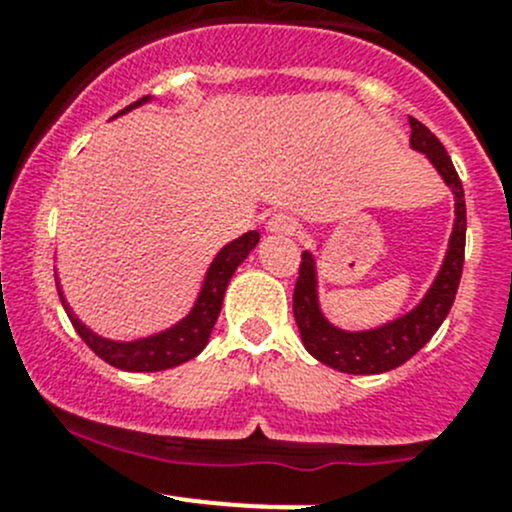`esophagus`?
I'll return each mask as SVG.
<instances>
[{
    "mask_svg": "<svg viewBox=\"0 0 512 512\" xmlns=\"http://www.w3.org/2000/svg\"><path fill=\"white\" fill-rule=\"evenodd\" d=\"M265 230L270 232V235L289 237V235H294V230H297V220L287 213H275L270 220H267Z\"/></svg>",
    "mask_w": 512,
    "mask_h": 512,
    "instance_id": "34e87169",
    "label": "esophagus"
}]
</instances>
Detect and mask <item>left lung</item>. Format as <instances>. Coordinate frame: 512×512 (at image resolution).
Masks as SVG:
<instances>
[{"label": "left lung", "mask_w": 512, "mask_h": 512, "mask_svg": "<svg viewBox=\"0 0 512 512\" xmlns=\"http://www.w3.org/2000/svg\"><path fill=\"white\" fill-rule=\"evenodd\" d=\"M409 126L411 148L431 160L443 183L451 188L453 205H456V220H453L446 257L421 302L411 312L401 314L381 327L361 329V332L334 327L319 307L317 262H314L312 252H302V265H299L292 297L294 322L302 334L304 349L317 361L344 371V374H384V371L409 361L448 317L453 299H456L458 282H461L463 252H466V198H463L461 178H458L443 143L416 118L409 116Z\"/></svg>", "instance_id": "left-lung-1"}]
</instances>
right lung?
I'll list each match as a JSON object with an SVG mask.
<instances>
[{"label": "right lung", "mask_w": 512, "mask_h": 512, "mask_svg": "<svg viewBox=\"0 0 512 512\" xmlns=\"http://www.w3.org/2000/svg\"><path fill=\"white\" fill-rule=\"evenodd\" d=\"M148 101H151V96L131 103V106H126L121 113H116V116H123V113L133 111V108L143 106V103ZM257 242H260V232L257 230H250L245 232V235L237 237V240L227 242L223 250L215 255V260L210 262L193 309H190L180 322H175L173 327L163 329V332L158 334H151V337L133 339V342H113V339L98 337L96 332H91V329L71 312L69 302H66L64 292H61L59 277H56V289H59L61 304H64L66 314H69L71 324H74V329L79 332V337L84 339L86 347H89L96 356H101L106 364L123 371L173 369V366L195 359V356L205 349L210 334H213L215 322H218L220 309H223L227 282L235 275L237 267L245 262V257L255 250Z\"/></svg>", "instance_id": "obj_1"}]
</instances>
